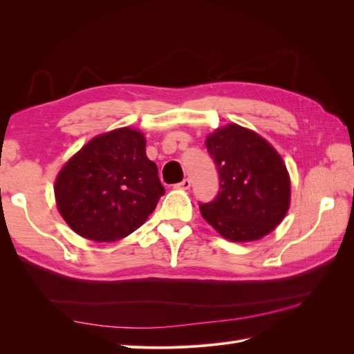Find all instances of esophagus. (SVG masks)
Returning a JSON list of instances; mask_svg holds the SVG:
<instances>
[{
  "label": "esophagus",
  "instance_id": "1",
  "mask_svg": "<svg viewBox=\"0 0 354 354\" xmlns=\"http://www.w3.org/2000/svg\"><path fill=\"white\" fill-rule=\"evenodd\" d=\"M190 186H192V183H190V180H189V178H185L183 181H181V183H178V185H177V189H183V190H189V189H190Z\"/></svg>",
  "mask_w": 354,
  "mask_h": 354
}]
</instances>
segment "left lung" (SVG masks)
I'll return each mask as SVG.
<instances>
[{"label": "left lung", "instance_id": "obj_1", "mask_svg": "<svg viewBox=\"0 0 354 354\" xmlns=\"http://www.w3.org/2000/svg\"><path fill=\"white\" fill-rule=\"evenodd\" d=\"M220 192L199 205L202 217L230 242H252L279 226L291 203V178L279 152L250 128L227 124L205 138Z\"/></svg>", "mask_w": 354, "mask_h": 354}]
</instances>
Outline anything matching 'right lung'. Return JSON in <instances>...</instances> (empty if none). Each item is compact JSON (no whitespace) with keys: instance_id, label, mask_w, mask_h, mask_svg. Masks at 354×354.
<instances>
[{"instance_id":"add662e5","label":"right lung","mask_w":354,"mask_h":354,"mask_svg":"<svg viewBox=\"0 0 354 354\" xmlns=\"http://www.w3.org/2000/svg\"><path fill=\"white\" fill-rule=\"evenodd\" d=\"M162 195L156 164L146 156V137L131 127L93 137L68 159L55 181L60 216L75 233L94 242L128 236Z\"/></svg>"}]
</instances>
